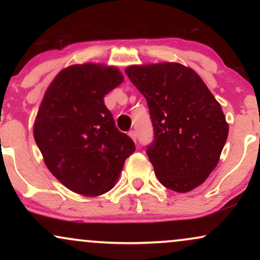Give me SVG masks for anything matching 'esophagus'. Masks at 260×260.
<instances>
[{
    "label": "esophagus",
    "instance_id": "34e87169",
    "mask_svg": "<svg viewBox=\"0 0 260 260\" xmlns=\"http://www.w3.org/2000/svg\"><path fill=\"white\" fill-rule=\"evenodd\" d=\"M128 136H129L131 138H132V139L134 140V142H136V140H137V133L134 132V131H131V132L128 133Z\"/></svg>",
    "mask_w": 260,
    "mask_h": 260
}]
</instances>
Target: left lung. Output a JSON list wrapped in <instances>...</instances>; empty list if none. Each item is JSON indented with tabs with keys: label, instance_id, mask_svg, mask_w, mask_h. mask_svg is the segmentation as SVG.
Instances as JSON below:
<instances>
[{
	"label": "left lung",
	"instance_id": "obj_1",
	"mask_svg": "<svg viewBox=\"0 0 260 260\" xmlns=\"http://www.w3.org/2000/svg\"><path fill=\"white\" fill-rule=\"evenodd\" d=\"M126 74L147 100L154 127L147 154L157 180L178 193L201 186L229 136L220 104L192 68L176 62L129 66Z\"/></svg>",
	"mask_w": 260,
	"mask_h": 260
}]
</instances>
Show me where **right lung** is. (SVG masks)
<instances>
[{
    "mask_svg": "<svg viewBox=\"0 0 260 260\" xmlns=\"http://www.w3.org/2000/svg\"><path fill=\"white\" fill-rule=\"evenodd\" d=\"M123 82L117 67L73 64L49 85L34 122L47 169L74 193L96 197L115 186L133 140L115 126L104 96Z\"/></svg>",
    "mask_w": 260,
    "mask_h": 260,
    "instance_id": "obj_1",
    "label": "right lung"
}]
</instances>
